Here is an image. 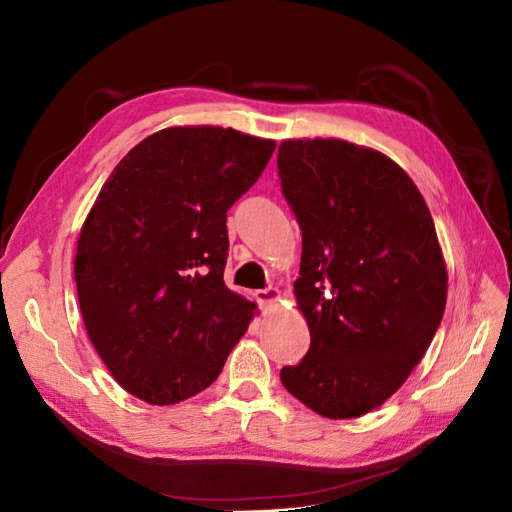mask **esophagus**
<instances>
[{"label":"esophagus","mask_w":512,"mask_h":512,"mask_svg":"<svg viewBox=\"0 0 512 512\" xmlns=\"http://www.w3.org/2000/svg\"><path fill=\"white\" fill-rule=\"evenodd\" d=\"M254 299L258 301V305L262 309H271L273 305H277V301H280V290L277 288H262V290H256L254 292Z\"/></svg>","instance_id":"1"}]
</instances>
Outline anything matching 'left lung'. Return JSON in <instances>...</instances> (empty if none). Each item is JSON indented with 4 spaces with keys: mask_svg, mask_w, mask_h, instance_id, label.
<instances>
[{
    "mask_svg": "<svg viewBox=\"0 0 512 512\" xmlns=\"http://www.w3.org/2000/svg\"><path fill=\"white\" fill-rule=\"evenodd\" d=\"M277 168L303 232L294 297L312 337L282 384L324 418L363 416L399 391L440 327L436 226L410 175L376 149L288 138Z\"/></svg>",
    "mask_w": 512,
    "mask_h": 512,
    "instance_id": "8db88e82",
    "label": "left lung"
}]
</instances>
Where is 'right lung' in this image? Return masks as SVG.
Returning a JSON list of instances; mask_svg holds the SVG:
<instances>
[{
	"mask_svg": "<svg viewBox=\"0 0 512 512\" xmlns=\"http://www.w3.org/2000/svg\"><path fill=\"white\" fill-rule=\"evenodd\" d=\"M275 141L220 126L153 132L115 166L81 228L74 280L87 335L121 389L151 406L220 376L256 303L224 284L226 211Z\"/></svg>",
	"mask_w": 512,
	"mask_h": 512,
	"instance_id": "right-lung-1",
	"label": "right lung"
}]
</instances>
